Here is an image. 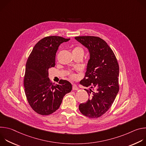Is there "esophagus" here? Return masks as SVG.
I'll return each mask as SVG.
<instances>
[{
  "label": "esophagus",
  "instance_id": "1",
  "mask_svg": "<svg viewBox=\"0 0 146 146\" xmlns=\"http://www.w3.org/2000/svg\"><path fill=\"white\" fill-rule=\"evenodd\" d=\"M72 89H73V90H78V88L77 87V86L76 85L73 84L72 86Z\"/></svg>",
  "mask_w": 146,
  "mask_h": 146
}]
</instances>
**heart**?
I'll return each mask as SVG.
<instances>
[{"label":"heart","mask_w":146,"mask_h":146,"mask_svg":"<svg viewBox=\"0 0 146 146\" xmlns=\"http://www.w3.org/2000/svg\"><path fill=\"white\" fill-rule=\"evenodd\" d=\"M72 52H73V54H84V50H83V48L80 46H76L73 48ZM69 77L70 79L75 80L77 78V75H76V74H75L74 73L70 72L69 73Z\"/></svg>","instance_id":"1"}]
</instances>
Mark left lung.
Returning a JSON list of instances; mask_svg holds the SVG:
<instances>
[{
    "label": "left lung",
    "mask_w": 146,
    "mask_h": 146,
    "mask_svg": "<svg viewBox=\"0 0 146 146\" xmlns=\"http://www.w3.org/2000/svg\"><path fill=\"white\" fill-rule=\"evenodd\" d=\"M90 53L87 69L80 84L93 90H86L89 99L79 105L86 117L96 118L110 108L119 91V65L114 53L108 43L97 36L75 37Z\"/></svg>",
    "instance_id": "obj_1"
}]
</instances>
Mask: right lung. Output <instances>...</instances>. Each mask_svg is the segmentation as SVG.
Here are the masks:
<instances>
[{
    "mask_svg": "<svg viewBox=\"0 0 146 146\" xmlns=\"http://www.w3.org/2000/svg\"><path fill=\"white\" fill-rule=\"evenodd\" d=\"M70 38L47 36L34 46L26 64L24 80L25 93L32 109L47 115L58 110L64 96L72 89L71 83L60 79L53 84L48 77V69L55 66V56L60 44Z\"/></svg>",
    "mask_w": 146,
    "mask_h": 146,
    "instance_id": "add662e5",
    "label": "right lung"
}]
</instances>
